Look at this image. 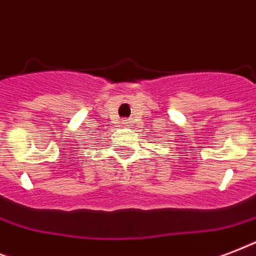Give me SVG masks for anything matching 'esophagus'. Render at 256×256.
I'll return each mask as SVG.
<instances>
[{
    "mask_svg": "<svg viewBox=\"0 0 256 256\" xmlns=\"http://www.w3.org/2000/svg\"><path fill=\"white\" fill-rule=\"evenodd\" d=\"M130 124V122H128V120H124V122H122V124Z\"/></svg>",
    "mask_w": 256,
    "mask_h": 256,
    "instance_id": "1",
    "label": "esophagus"
}]
</instances>
